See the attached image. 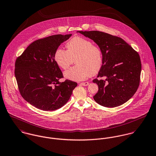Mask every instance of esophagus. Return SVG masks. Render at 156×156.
Returning a JSON list of instances; mask_svg holds the SVG:
<instances>
[{
  "label": "esophagus",
  "instance_id": "1",
  "mask_svg": "<svg viewBox=\"0 0 156 156\" xmlns=\"http://www.w3.org/2000/svg\"><path fill=\"white\" fill-rule=\"evenodd\" d=\"M80 84L83 86H88L89 84V83H87V82H86V83H80Z\"/></svg>",
  "mask_w": 156,
  "mask_h": 156
}]
</instances>
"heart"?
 Returning a JSON list of instances; mask_svg holds the SVG:
<instances>
[{
	"instance_id": "1",
	"label": "heart",
	"mask_w": 156,
	"mask_h": 156,
	"mask_svg": "<svg viewBox=\"0 0 156 156\" xmlns=\"http://www.w3.org/2000/svg\"><path fill=\"white\" fill-rule=\"evenodd\" d=\"M67 51L58 48L54 52V59L60 68L67 69L73 63L74 66L64 72V76L70 80H85L91 75H96L103 65L102 50L84 37L75 36L66 44Z\"/></svg>"
}]
</instances>
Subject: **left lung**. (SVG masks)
<instances>
[{
	"instance_id": "8db88e82",
	"label": "left lung",
	"mask_w": 156,
	"mask_h": 156,
	"mask_svg": "<svg viewBox=\"0 0 156 156\" xmlns=\"http://www.w3.org/2000/svg\"><path fill=\"white\" fill-rule=\"evenodd\" d=\"M93 40L102 50L103 65L94 83L99 87L93 96L99 105L119 106L136 93L140 82L141 62L138 53L121 37L99 31H78Z\"/></svg>"
}]
</instances>
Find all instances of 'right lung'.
Masks as SVG:
<instances>
[{"instance_id": "obj_1", "label": "right lung", "mask_w": 156, "mask_h": 156, "mask_svg": "<svg viewBox=\"0 0 156 156\" xmlns=\"http://www.w3.org/2000/svg\"><path fill=\"white\" fill-rule=\"evenodd\" d=\"M72 34L55 35L33 42L17 57L15 76L20 93L27 102L43 111H54L66 104L77 83H60L63 73L55 63V50Z\"/></svg>"}]
</instances>
